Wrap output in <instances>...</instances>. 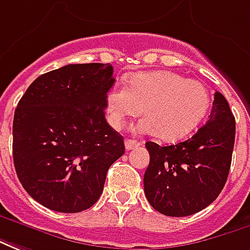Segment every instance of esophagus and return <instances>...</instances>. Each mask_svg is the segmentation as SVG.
I'll return each instance as SVG.
<instances>
[{
    "mask_svg": "<svg viewBox=\"0 0 250 250\" xmlns=\"http://www.w3.org/2000/svg\"><path fill=\"white\" fill-rule=\"evenodd\" d=\"M140 145V143L137 141H134V140H125V148L126 150H130V149H134V148H137Z\"/></svg>",
    "mask_w": 250,
    "mask_h": 250,
    "instance_id": "1",
    "label": "esophagus"
}]
</instances>
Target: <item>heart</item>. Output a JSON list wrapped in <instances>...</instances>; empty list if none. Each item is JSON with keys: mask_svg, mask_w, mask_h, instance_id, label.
Returning a JSON list of instances; mask_svg holds the SVG:
<instances>
[{"mask_svg": "<svg viewBox=\"0 0 250 250\" xmlns=\"http://www.w3.org/2000/svg\"><path fill=\"white\" fill-rule=\"evenodd\" d=\"M210 106V93L196 79L172 71L137 72L126 87L113 86L106 93L107 121L121 129L128 118L144 113L136 132L156 134L163 141L183 139L199 125Z\"/></svg>", "mask_w": 250, "mask_h": 250, "instance_id": "1", "label": "heart"}]
</instances>
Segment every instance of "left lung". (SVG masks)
Instances as JSON below:
<instances>
[{
  "instance_id": "obj_1",
  "label": "left lung",
  "mask_w": 250,
  "mask_h": 250,
  "mask_svg": "<svg viewBox=\"0 0 250 250\" xmlns=\"http://www.w3.org/2000/svg\"><path fill=\"white\" fill-rule=\"evenodd\" d=\"M234 139V116L215 91L208 121L191 139L168 146L145 143L150 160L144 192L150 206L168 217H186L211 205L228 180Z\"/></svg>"
}]
</instances>
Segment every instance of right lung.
<instances>
[{
  "mask_svg": "<svg viewBox=\"0 0 250 250\" xmlns=\"http://www.w3.org/2000/svg\"><path fill=\"white\" fill-rule=\"evenodd\" d=\"M110 63L67 64L36 78L13 118L19 180L40 205L79 213L100 199L106 173L125 153L124 137L105 118Z\"/></svg>",
  "mask_w": 250,
  "mask_h": 250,
  "instance_id": "right-lung-1",
  "label": "right lung"
}]
</instances>
